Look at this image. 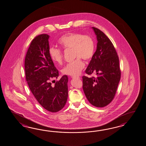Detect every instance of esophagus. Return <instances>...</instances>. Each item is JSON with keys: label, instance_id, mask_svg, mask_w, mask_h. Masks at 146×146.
<instances>
[{"label": "esophagus", "instance_id": "1", "mask_svg": "<svg viewBox=\"0 0 146 146\" xmlns=\"http://www.w3.org/2000/svg\"><path fill=\"white\" fill-rule=\"evenodd\" d=\"M72 78H75V79H80V77H78V76H76V77H74V76H72Z\"/></svg>", "mask_w": 146, "mask_h": 146}]
</instances>
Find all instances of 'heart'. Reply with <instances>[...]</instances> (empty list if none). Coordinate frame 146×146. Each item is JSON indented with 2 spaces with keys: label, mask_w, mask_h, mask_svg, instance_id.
<instances>
[{
  "label": "heart",
  "mask_w": 146,
  "mask_h": 146,
  "mask_svg": "<svg viewBox=\"0 0 146 146\" xmlns=\"http://www.w3.org/2000/svg\"><path fill=\"white\" fill-rule=\"evenodd\" d=\"M57 42L62 48L73 50V57L76 58L62 68V73L72 76H78L84 68V63L82 60L88 62L93 56L95 45L92 37L81 33H70L62 36ZM49 54L55 63L58 65L63 63V55L60 49L50 47Z\"/></svg>",
  "instance_id": "1"
}]
</instances>
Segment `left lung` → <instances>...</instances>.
Wrapping results in <instances>:
<instances>
[{"mask_svg": "<svg viewBox=\"0 0 146 146\" xmlns=\"http://www.w3.org/2000/svg\"><path fill=\"white\" fill-rule=\"evenodd\" d=\"M92 29L97 37V48L86 73H95L96 76H83V89L89 102L101 108L113 99L121 78V70L119 57L111 41L100 29Z\"/></svg>", "mask_w": 146, "mask_h": 146, "instance_id": "left-lung-1", "label": "left lung"}]
</instances>
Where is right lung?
<instances>
[{
	"label": "right lung",
	"mask_w": 146,
	"mask_h": 146,
	"mask_svg": "<svg viewBox=\"0 0 146 146\" xmlns=\"http://www.w3.org/2000/svg\"><path fill=\"white\" fill-rule=\"evenodd\" d=\"M49 37L43 34L33 39L25 56V76L38 103L50 112H57L64 108L68 100V77L63 76L54 85L51 83L57 78L58 71L50 57Z\"/></svg>",
	"instance_id": "obj_1"
}]
</instances>
